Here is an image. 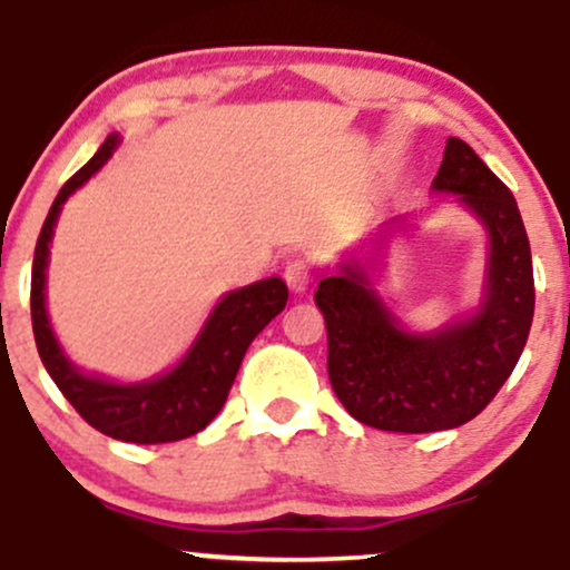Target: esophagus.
<instances>
[{"label": "esophagus", "mask_w": 570, "mask_h": 570, "mask_svg": "<svg viewBox=\"0 0 570 570\" xmlns=\"http://www.w3.org/2000/svg\"><path fill=\"white\" fill-rule=\"evenodd\" d=\"M284 278H286V284H289L292 292L303 294L307 289V284H311V278H313L311 259H305V257L289 259V263H286V267H284Z\"/></svg>", "instance_id": "34e87169"}]
</instances>
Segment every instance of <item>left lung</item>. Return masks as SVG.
<instances>
[{
    "mask_svg": "<svg viewBox=\"0 0 570 570\" xmlns=\"http://www.w3.org/2000/svg\"><path fill=\"white\" fill-rule=\"evenodd\" d=\"M434 189L453 193L490 238L485 297L466 322L415 335L351 259L316 289L326 370L343 407L364 426L429 434L469 423L493 402L533 322V263L514 195L466 141L450 136Z\"/></svg>",
    "mask_w": 570,
    "mask_h": 570,
    "instance_id": "1",
    "label": "left lung"
}]
</instances>
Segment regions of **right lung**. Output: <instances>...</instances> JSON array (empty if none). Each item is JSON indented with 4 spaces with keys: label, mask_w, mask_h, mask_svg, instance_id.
<instances>
[{
    "label": "right lung",
    "mask_w": 570,
    "mask_h": 570,
    "mask_svg": "<svg viewBox=\"0 0 570 570\" xmlns=\"http://www.w3.org/2000/svg\"><path fill=\"white\" fill-rule=\"evenodd\" d=\"M117 144H120V136H107L88 166L71 176L50 206L48 219L39 230L35 267H31V326H35L37 351L45 370L61 389V394L69 399L71 407L80 412L82 421L120 442H179L206 429L225 407L246 348L284 311L289 289L284 281L273 276L248 284L244 289L227 292L208 316L187 356L155 381L126 385L82 375L63 356L50 330L48 307H45V271H48L50 238H53L63 200L112 158Z\"/></svg>",
    "instance_id": "obj_1"
}]
</instances>
